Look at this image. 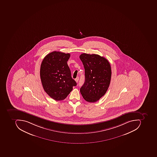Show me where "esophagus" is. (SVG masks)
Here are the masks:
<instances>
[{
	"label": "esophagus",
	"instance_id": "obj_1",
	"mask_svg": "<svg viewBox=\"0 0 157 157\" xmlns=\"http://www.w3.org/2000/svg\"><path fill=\"white\" fill-rule=\"evenodd\" d=\"M75 81L76 82H78V81H79V77H76V78L75 79Z\"/></svg>",
	"mask_w": 157,
	"mask_h": 157
}]
</instances>
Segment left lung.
I'll return each mask as SVG.
<instances>
[{
  "instance_id": "1",
  "label": "left lung",
  "mask_w": 157,
  "mask_h": 157,
  "mask_svg": "<svg viewBox=\"0 0 157 157\" xmlns=\"http://www.w3.org/2000/svg\"><path fill=\"white\" fill-rule=\"evenodd\" d=\"M80 59L85 69V82L80 89L85 101L95 102L107 92L111 77L108 60L97 54H82Z\"/></svg>"
}]
</instances>
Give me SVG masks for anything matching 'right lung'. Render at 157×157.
<instances>
[{
    "label": "right lung",
    "mask_w": 157,
    "mask_h": 157,
    "mask_svg": "<svg viewBox=\"0 0 157 157\" xmlns=\"http://www.w3.org/2000/svg\"><path fill=\"white\" fill-rule=\"evenodd\" d=\"M70 54L53 51L48 54L40 66V77L45 92L56 101H62L73 90L76 82L71 77L67 62Z\"/></svg>",
    "instance_id": "1"
}]
</instances>
